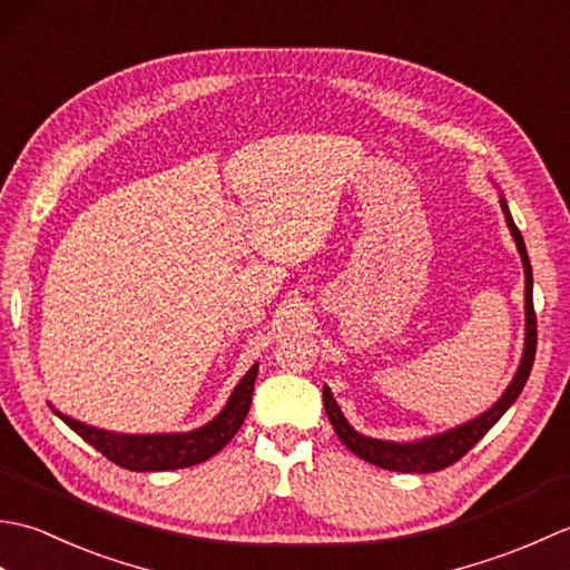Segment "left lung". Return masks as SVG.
Returning <instances> with one entry per match:
<instances>
[{"label":"left lung","instance_id":"obj_1","mask_svg":"<svg viewBox=\"0 0 570 570\" xmlns=\"http://www.w3.org/2000/svg\"><path fill=\"white\" fill-rule=\"evenodd\" d=\"M500 205H502L507 227H510V233L517 242L519 257H522V264H524V313H527L524 331L527 333H524L522 362H519L514 380L510 382V386H507L498 402H494L485 411V414H480L468 423H460V426H455L451 431L439 433V435H429V439H421L414 443L380 441V439H370V435L357 433L343 416L341 406H337V402L333 399V392L328 390V386H323L325 414H328L337 439H341L357 458L367 460V463L384 468V470H394V472H435V470L453 465L455 460L463 458L470 448L475 445L482 435H485L494 426V423L502 419L504 411L517 402L519 394H522L524 384L529 380L531 365H534V355H537V313H534V296H531L534 278H531V264H529V254L524 247V237H522V233H519V227L514 225L504 198H500Z\"/></svg>","mask_w":570,"mask_h":570}]
</instances>
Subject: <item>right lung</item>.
Listing matches in <instances>:
<instances>
[{"label": "right lung", "instance_id": "obj_1", "mask_svg": "<svg viewBox=\"0 0 570 570\" xmlns=\"http://www.w3.org/2000/svg\"><path fill=\"white\" fill-rule=\"evenodd\" d=\"M257 367L259 362H254L249 372L235 386V392L229 394L220 414L205 423V426L186 433H115L88 426V423L60 414L56 406L51 409L60 421L68 423V426L80 435L82 441L98 448L107 460H112L119 468L137 472L190 468L213 458L217 451H223V448L233 441V435L239 431L242 423H245L252 404L254 380H257Z\"/></svg>", "mask_w": 570, "mask_h": 570}]
</instances>
